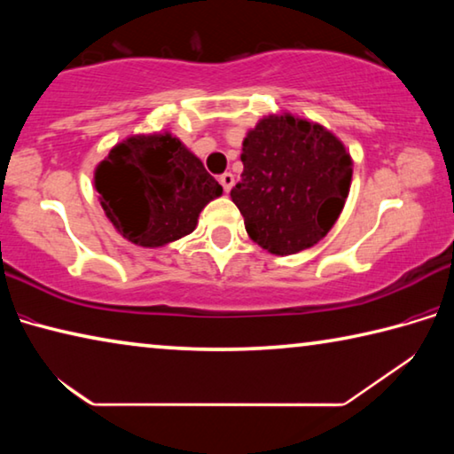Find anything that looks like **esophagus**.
I'll return each mask as SVG.
<instances>
[{"label":"esophagus","instance_id":"34e87169","mask_svg":"<svg viewBox=\"0 0 454 454\" xmlns=\"http://www.w3.org/2000/svg\"><path fill=\"white\" fill-rule=\"evenodd\" d=\"M220 184H222V188H224V192L228 194V192L232 190V186H234V174H230V172L222 174L220 176Z\"/></svg>","mask_w":454,"mask_h":454}]
</instances>
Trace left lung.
I'll list each match as a JSON object with an SVG mask.
<instances>
[{
    "label": "left lung",
    "instance_id": "1",
    "mask_svg": "<svg viewBox=\"0 0 454 454\" xmlns=\"http://www.w3.org/2000/svg\"><path fill=\"white\" fill-rule=\"evenodd\" d=\"M244 172L230 198L246 232L276 256L312 248L340 216L352 180V158L317 121L270 114L242 142Z\"/></svg>",
    "mask_w": 454,
    "mask_h": 454
}]
</instances>
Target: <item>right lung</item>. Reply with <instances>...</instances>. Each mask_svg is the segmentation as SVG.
Listing matches in <instances>:
<instances>
[{"instance_id":"right-lung-1","label":"right lung","mask_w":454,"mask_h":454,"mask_svg":"<svg viewBox=\"0 0 454 454\" xmlns=\"http://www.w3.org/2000/svg\"><path fill=\"white\" fill-rule=\"evenodd\" d=\"M94 186L114 228L142 248L194 232L200 212L222 186L178 137L137 134L114 145L96 166Z\"/></svg>"}]
</instances>
